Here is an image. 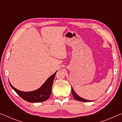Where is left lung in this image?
Here are the masks:
<instances>
[{"instance_id":"1","label":"left lung","mask_w":122,"mask_h":122,"mask_svg":"<svg viewBox=\"0 0 122 122\" xmlns=\"http://www.w3.org/2000/svg\"><path fill=\"white\" fill-rule=\"evenodd\" d=\"M71 93H72V94H73V96L74 97V98H75L76 100L80 101V102H91V101L89 100H85V99L82 98L81 97L78 96L75 93V92H74L73 88L72 87H71Z\"/></svg>"}]
</instances>
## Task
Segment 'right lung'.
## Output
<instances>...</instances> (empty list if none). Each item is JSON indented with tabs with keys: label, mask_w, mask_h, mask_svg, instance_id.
<instances>
[{
	"label": "right lung",
	"mask_w": 122,
	"mask_h": 122,
	"mask_svg": "<svg viewBox=\"0 0 122 122\" xmlns=\"http://www.w3.org/2000/svg\"><path fill=\"white\" fill-rule=\"evenodd\" d=\"M56 72L57 71L50 76L40 88L33 92H24L18 90L13 87L10 82L9 83L11 88L24 100L28 102H44L47 100L51 96L53 81Z\"/></svg>",
	"instance_id": "1"
}]
</instances>
